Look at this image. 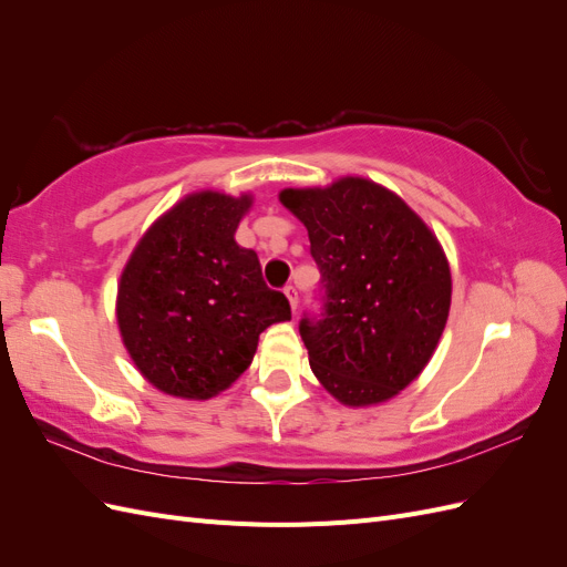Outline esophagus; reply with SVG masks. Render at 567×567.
<instances>
[{"label":"esophagus","mask_w":567,"mask_h":567,"mask_svg":"<svg viewBox=\"0 0 567 567\" xmlns=\"http://www.w3.org/2000/svg\"><path fill=\"white\" fill-rule=\"evenodd\" d=\"M284 293H286L290 307H293V312H296V310H298V288H296L293 284H288V286L284 288Z\"/></svg>","instance_id":"obj_1"}]
</instances>
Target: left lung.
<instances>
[{
    "label": "left lung",
    "mask_w": 567,
    "mask_h": 567,
    "mask_svg": "<svg viewBox=\"0 0 567 567\" xmlns=\"http://www.w3.org/2000/svg\"><path fill=\"white\" fill-rule=\"evenodd\" d=\"M279 198L307 227L321 274L319 312L300 319L315 375L350 406L394 398L447 323L452 274L437 238L400 196L362 177Z\"/></svg>",
    "instance_id": "left-lung-1"
}]
</instances>
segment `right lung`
<instances>
[{"label":"right lung","instance_id":"add662e5","mask_svg":"<svg viewBox=\"0 0 567 567\" xmlns=\"http://www.w3.org/2000/svg\"><path fill=\"white\" fill-rule=\"evenodd\" d=\"M250 196H186L153 225L120 277L117 326L158 390L208 400L241 375L267 326L290 319L257 252L236 244Z\"/></svg>","mask_w":567,"mask_h":567}]
</instances>
